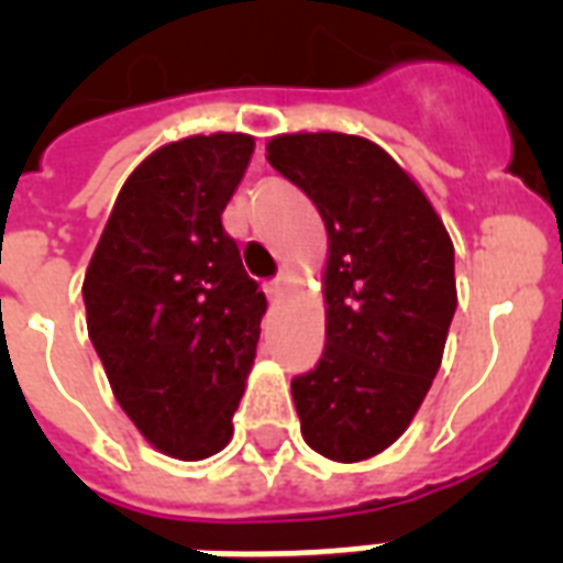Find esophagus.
<instances>
[{
  "mask_svg": "<svg viewBox=\"0 0 563 563\" xmlns=\"http://www.w3.org/2000/svg\"><path fill=\"white\" fill-rule=\"evenodd\" d=\"M286 286H289V277L280 274V277H274V280L265 286V295H268V300H280L283 295H286Z\"/></svg>",
  "mask_w": 563,
  "mask_h": 563,
  "instance_id": "34e87169",
  "label": "esophagus"
}]
</instances>
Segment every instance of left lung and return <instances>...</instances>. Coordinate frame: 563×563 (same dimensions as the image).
I'll use <instances>...</instances> for the list:
<instances>
[{"instance_id":"obj_1","label":"left lung","mask_w":563,"mask_h":563,"mask_svg":"<svg viewBox=\"0 0 563 563\" xmlns=\"http://www.w3.org/2000/svg\"><path fill=\"white\" fill-rule=\"evenodd\" d=\"M268 163L327 228V342L291 379L300 432L333 462L383 453L420 409L455 312L453 239L423 189L353 134H280Z\"/></svg>"}]
</instances>
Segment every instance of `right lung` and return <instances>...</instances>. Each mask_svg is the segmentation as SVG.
<instances>
[{
    "label": "right lung",
    "instance_id": "obj_1",
    "mask_svg": "<svg viewBox=\"0 0 563 563\" xmlns=\"http://www.w3.org/2000/svg\"><path fill=\"white\" fill-rule=\"evenodd\" d=\"M254 136H187L119 189L84 277L87 330L113 397L161 453L198 462L233 435L265 316L221 212Z\"/></svg>",
    "mask_w": 563,
    "mask_h": 563
}]
</instances>
